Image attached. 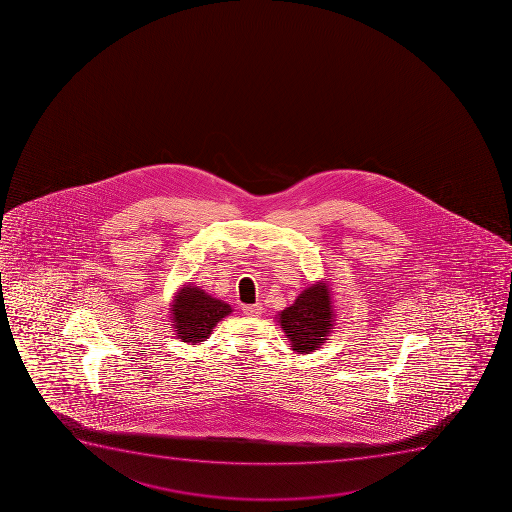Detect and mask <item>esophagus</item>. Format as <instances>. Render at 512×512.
I'll return each mask as SVG.
<instances>
[{
  "label": "esophagus",
  "mask_w": 512,
  "mask_h": 512,
  "mask_svg": "<svg viewBox=\"0 0 512 512\" xmlns=\"http://www.w3.org/2000/svg\"><path fill=\"white\" fill-rule=\"evenodd\" d=\"M242 310L243 314L248 315V317H260L264 312V307H262V304L243 305Z\"/></svg>",
  "instance_id": "esophagus-1"
}]
</instances>
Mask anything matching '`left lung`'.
<instances>
[{
    "label": "left lung",
    "instance_id": "obj_1",
    "mask_svg": "<svg viewBox=\"0 0 512 512\" xmlns=\"http://www.w3.org/2000/svg\"><path fill=\"white\" fill-rule=\"evenodd\" d=\"M330 295L329 285L320 280L307 287L294 304L280 312V327L295 352L310 354L329 340L335 322Z\"/></svg>",
    "mask_w": 512,
    "mask_h": 512
}]
</instances>
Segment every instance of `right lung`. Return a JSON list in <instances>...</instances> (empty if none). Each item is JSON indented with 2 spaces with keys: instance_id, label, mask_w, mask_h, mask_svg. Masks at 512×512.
<instances>
[{
  "instance_id": "obj_1",
  "label": "right lung",
  "mask_w": 512,
  "mask_h": 512,
  "mask_svg": "<svg viewBox=\"0 0 512 512\" xmlns=\"http://www.w3.org/2000/svg\"><path fill=\"white\" fill-rule=\"evenodd\" d=\"M230 312V305L188 282L175 294L170 320L177 339H182L185 344L197 345L208 339L213 327Z\"/></svg>"
}]
</instances>
